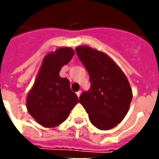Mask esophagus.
Returning a JSON list of instances; mask_svg holds the SVG:
<instances>
[{
	"mask_svg": "<svg viewBox=\"0 0 159 159\" xmlns=\"http://www.w3.org/2000/svg\"><path fill=\"white\" fill-rule=\"evenodd\" d=\"M76 94H77L78 97L80 96V94H81V91H78L77 93H76Z\"/></svg>",
	"mask_w": 159,
	"mask_h": 159,
	"instance_id": "obj_1",
	"label": "esophagus"
}]
</instances>
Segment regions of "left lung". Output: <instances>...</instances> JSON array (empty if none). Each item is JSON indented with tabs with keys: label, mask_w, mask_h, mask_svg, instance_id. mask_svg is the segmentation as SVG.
<instances>
[{
	"label": "left lung",
	"mask_w": 159,
	"mask_h": 159,
	"mask_svg": "<svg viewBox=\"0 0 159 159\" xmlns=\"http://www.w3.org/2000/svg\"><path fill=\"white\" fill-rule=\"evenodd\" d=\"M88 72L91 87L83 92L80 102L93 126L111 129L123 120L132 100V90L121 68L103 52L88 46L76 48Z\"/></svg>",
	"instance_id": "left-lung-1"
}]
</instances>
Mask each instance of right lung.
<instances>
[{
  "mask_svg": "<svg viewBox=\"0 0 159 159\" xmlns=\"http://www.w3.org/2000/svg\"><path fill=\"white\" fill-rule=\"evenodd\" d=\"M74 55L72 48H58L43 60L32 88L28 93L26 106L30 116L40 125L54 128L66 120L79 102L70 82L59 76L62 66Z\"/></svg>",
  "mask_w": 159,
  "mask_h": 159,
  "instance_id": "add662e5",
  "label": "right lung"
}]
</instances>
